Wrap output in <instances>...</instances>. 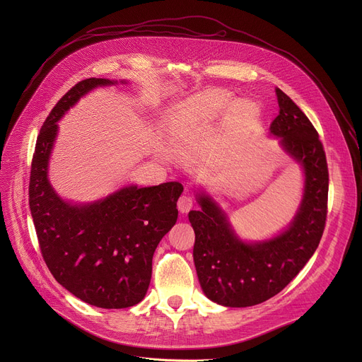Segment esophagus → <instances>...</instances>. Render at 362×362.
I'll list each match as a JSON object with an SVG mask.
<instances>
[{"label": "esophagus", "instance_id": "obj_1", "mask_svg": "<svg viewBox=\"0 0 362 362\" xmlns=\"http://www.w3.org/2000/svg\"><path fill=\"white\" fill-rule=\"evenodd\" d=\"M193 208V199L189 194H183L177 200V209L180 214H187Z\"/></svg>", "mask_w": 362, "mask_h": 362}]
</instances>
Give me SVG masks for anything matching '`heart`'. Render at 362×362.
I'll return each mask as SVG.
<instances>
[{"label":"heart","instance_id":"heart-1","mask_svg":"<svg viewBox=\"0 0 362 362\" xmlns=\"http://www.w3.org/2000/svg\"><path fill=\"white\" fill-rule=\"evenodd\" d=\"M230 105L232 94L226 90L212 88L194 94L175 106L169 116L168 126L175 134L185 133L197 124L221 117L228 112ZM230 110L240 119H252L256 115L255 105L246 100L235 101Z\"/></svg>","mask_w":362,"mask_h":362}]
</instances>
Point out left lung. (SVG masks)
I'll list each match as a JSON object with an SVG mask.
<instances>
[{"mask_svg": "<svg viewBox=\"0 0 362 362\" xmlns=\"http://www.w3.org/2000/svg\"><path fill=\"white\" fill-rule=\"evenodd\" d=\"M276 97L279 115L271 134L281 137L305 175L303 197L288 229L269 240L246 243L206 193L197 194L202 209L189 212L200 286L211 300L229 308L257 305L279 293L311 259L325 229L329 177L324 146L313 123L281 88Z\"/></svg>", "mask_w": 362, "mask_h": 362, "instance_id": "left-lung-1", "label": "left lung"}]
</instances>
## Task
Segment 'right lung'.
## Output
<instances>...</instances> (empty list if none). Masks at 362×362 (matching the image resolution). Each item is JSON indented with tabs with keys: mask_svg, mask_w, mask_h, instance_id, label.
I'll return each instance as SVG.
<instances>
[{
	"mask_svg": "<svg viewBox=\"0 0 362 362\" xmlns=\"http://www.w3.org/2000/svg\"><path fill=\"white\" fill-rule=\"evenodd\" d=\"M86 78L71 87L47 116L37 137L30 175V211L44 262L78 299L106 309L139 303L150 284L151 259L177 221L179 182L127 186L90 204L64 202L47 179L57 122L90 90L113 84Z\"/></svg>",
	"mask_w": 362,
	"mask_h": 362,
	"instance_id": "1",
	"label": "right lung"
}]
</instances>
